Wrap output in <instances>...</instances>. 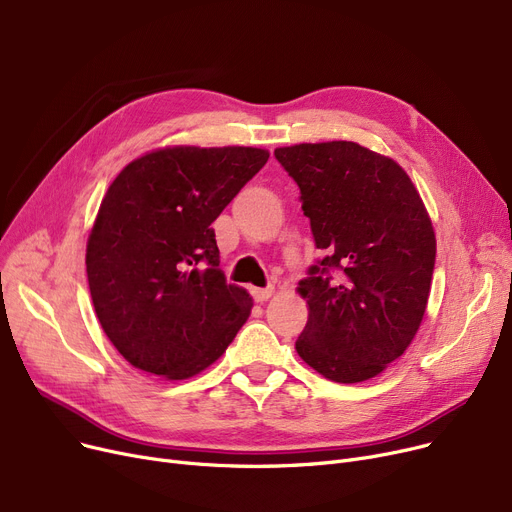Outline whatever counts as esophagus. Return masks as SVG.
Returning <instances> with one entry per match:
<instances>
[{"label": "esophagus", "mask_w": 512, "mask_h": 512, "mask_svg": "<svg viewBox=\"0 0 512 512\" xmlns=\"http://www.w3.org/2000/svg\"><path fill=\"white\" fill-rule=\"evenodd\" d=\"M251 294H253V299H255V303H263V301H267L274 294V288L270 286V288H253L251 290Z\"/></svg>", "instance_id": "34e87169"}]
</instances>
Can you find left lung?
I'll list each match as a JSON object with an SVG mask.
<instances>
[{
  "label": "left lung",
  "mask_w": 512,
  "mask_h": 512,
  "mask_svg": "<svg viewBox=\"0 0 512 512\" xmlns=\"http://www.w3.org/2000/svg\"><path fill=\"white\" fill-rule=\"evenodd\" d=\"M299 184L315 247L299 292L309 319L299 357L324 378L357 384L415 338L436 263V234L415 184L394 159L351 141L280 147Z\"/></svg>",
  "instance_id": "left-lung-1"
}]
</instances>
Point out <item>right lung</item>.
<instances>
[{"mask_svg":"<svg viewBox=\"0 0 512 512\" xmlns=\"http://www.w3.org/2000/svg\"><path fill=\"white\" fill-rule=\"evenodd\" d=\"M255 147H166L116 176L87 242L105 336L137 369L193 378L218 361L253 299L226 284L211 224L263 166Z\"/></svg>","mask_w":512,"mask_h":512,"instance_id":"add662e5","label":"right lung"}]
</instances>
